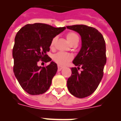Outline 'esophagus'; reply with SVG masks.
<instances>
[{
    "mask_svg": "<svg viewBox=\"0 0 121 121\" xmlns=\"http://www.w3.org/2000/svg\"><path fill=\"white\" fill-rule=\"evenodd\" d=\"M57 67H58V69H57V71H60L63 68V67H62V66H60V65L57 66Z\"/></svg>",
    "mask_w": 121,
    "mask_h": 121,
    "instance_id": "obj_1",
    "label": "esophagus"
}]
</instances>
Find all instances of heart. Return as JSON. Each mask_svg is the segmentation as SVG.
<instances>
[{
    "instance_id": "b5f03b06",
    "label": "heart",
    "mask_w": 121,
    "mask_h": 121,
    "mask_svg": "<svg viewBox=\"0 0 121 121\" xmlns=\"http://www.w3.org/2000/svg\"><path fill=\"white\" fill-rule=\"evenodd\" d=\"M67 40L68 42L72 45L74 43L78 44L79 42V37L76 33L74 32H69L66 35ZM57 37H53L51 42H50V48L53 49L54 48V44L56 41ZM53 60L56 63H57L59 65H65L68 64L69 62H70L73 59V55L70 53H64V52H58L56 54L53 56Z\"/></svg>"
}]
</instances>
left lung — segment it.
<instances>
[{
  "label": "left lung",
  "mask_w": 121,
  "mask_h": 121,
  "mask_svg": "<svg viewBox=\"0 0 121 121\" xmlns=\"http://www.w3.org/2000/svg\"><path fill=\"white\" fill-rule=\"evenodd\" d=\"M67 28L78 32L82 39L81 50L73 61L78 67L71 68L67 87L71 95L84 98L95 92L103 77L107 60L105 42L102 34L93 27L74 25ZM80 67L82 70L79 72Z\"/></svg>",
  "instance_id": "8db88e82"
}]
</instances>
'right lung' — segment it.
Segmentation results:
<instances>
[{
  "label": "right lung",
  "mask_w": 121,
  "mask_h": 121,
  "mask_svg": "<svg viewBox=\"0 0 121 121\" xmlns=\"http://www.w3.org/2000/svg\"><path fill=\"white\" fill-rule=\"evenodd\" d=\"M65 28L35 23L25 25L17 33L13 49V71L22 88L30 95L43 94L50 88L57 64L51 62L46 67H39L38 62L51 61L47 54L50 42Z\"/></svg>",
  "instance_id": "add662e5"
}]
</instances>
